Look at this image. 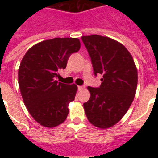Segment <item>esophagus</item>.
I'll return each instance as SVG.
<instances>
[{"label":"esophagus","instance_id":"obj_1","mask_svg":"<svg viewBox=\"0 0 158 158\" xmlns=\"http://www.w3.org/2000/svg\"><path fill=\"white\" fill-rule=\"evenodd\" d=\"M84 89H85V86H78V89L79 90H83Z\"/></svg>","mask_w":158,"mask_h":158}]
</instances>
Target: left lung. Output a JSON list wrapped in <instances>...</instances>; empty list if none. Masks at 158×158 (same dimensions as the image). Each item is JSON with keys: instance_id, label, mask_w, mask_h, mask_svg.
Returning a JSON list of instances; mask_svg holds the SVG:
<instances>
[{"instance_id": "1", "label": "left lung", "mask_w": 158, "mask_h": 158, "mask_svg": "<svg viewBox=\"0 0 158 158\" xmlns=\"http://www.w3.org/2000/svg\"><path fill=\"white\" fill-rule=\"evenodd\" d=\"M91 58L94 73L102 74L99 88L88 86L90 98L84 103L86 117L99 129L118 123L135 96L138 73L132 56L124 45L106 36H82Z\"/></svg>"}]
</instances>
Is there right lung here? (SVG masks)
Returning a JSON list of instances; mask_svg holds the SVG:
<instances>
[{
    "label": "right lung",
    "mask_w": 158,
    "mask_h": 158,
    "mask_svg": "<svg viewBox=\"0 0 158 158\" xmlns=\"http://www.w3.org/2000/svg\"><path fill=\"white\" fill-rule=\"evenodd\" d=\"M80 49L78 38H54L28 50L19 69V85L23 102L40 125L54 128L64 122L69 105L75 97L76 85L56 80L69 56Z\"/></svg>",
    "instance_id": "right-lung-1"
}]
</instances>
